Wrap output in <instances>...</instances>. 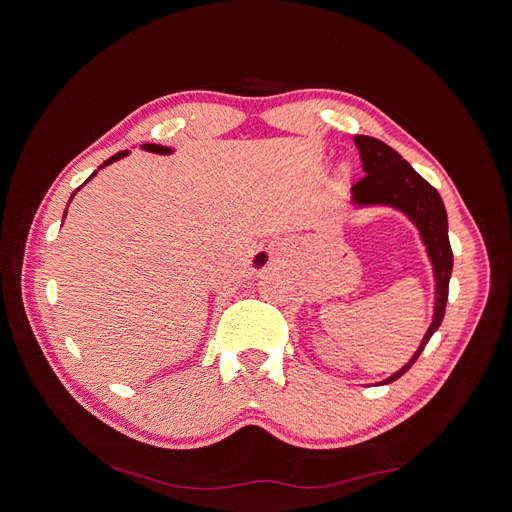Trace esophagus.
<instances>
[{"mask_svg": "<svg viewBox=\"0 0 512 512\" xmlns=\"http://www.w3.org/2000/svg\"><path fill=\"white\" fill-rule=\"evenodd\" d=\"M261 259H265V255H259V261H261Z\"/></svg>", "mask_w": 512, "mask_h": 512, "instance_id": "esophagus-1", "label": "esophagus"}]
</instances>
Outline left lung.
Wrapping results in <instances>:
<instances>
[{"label": "left lung", "instance_id": "left-lung-1", "mask_svg": "<svg viewBox=\"0 0 512 512\" xmlns=\"http://www.w3.org/2000/svg\"><path fill=\"white\" fill-rule=\"evenodd\" d=\"M355 143L361 151L363 170L367 174L357 184H353V201L357 205H392L400 211H405L421 232L429 259L434 263L436 276V309L432 326H429L427 334L421 340V346L417 348V353L411 357V361L382 382L390 384L413 367V363L423 353L425 344L434 336V332L440 328L444 319L448 301V282L452 274L448 218L442 197L438 195L436 188L425 178H421L407 161L402 159L398 151H394L380 139L365 137V134H357Z\"/></svg>", "mask_w": 512, "mask_h": 512}]
</instances>
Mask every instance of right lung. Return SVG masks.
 <instances>
[{"label": "right lung", "instance_id": "1", "mask_svg": "<svg viewBox=\"0 0 512 512\" xmlns=\"http://www.w3.org/2000/svg\"><path fill=\"white\" fill-rule=\"evenodd\" d=\"M143 149H147V151H153V153H170V149H168V147H161V145H153V143H145V145H143ZM126 153H128V151H118L116 155H112L110 159H107V161H103V166H107V164H112V161H116V159H122V157H124ZM103 166H101V168H103ZM93 176H95V172H93V174L89 176V180H91ZM72 197H74V193H72ZM72 197H70V199H72ZM64 215H66V213H64Z\"/></svg>", "mask_w": 512, "mask_h": 512}]
</instances>
